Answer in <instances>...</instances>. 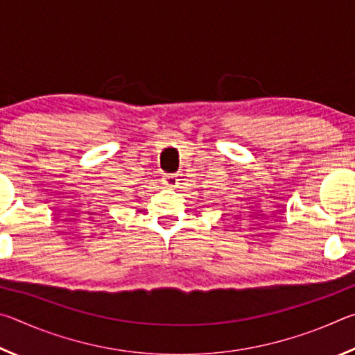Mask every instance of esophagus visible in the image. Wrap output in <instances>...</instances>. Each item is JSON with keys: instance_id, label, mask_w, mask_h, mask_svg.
<instances>
[{"instance_id": "esophagus-1", "label": "esophagus", "mask_w": 355, "mask_h": 355, "mask_svg": "<svg viewBox=\"0 0 355 355\" xmlns=\"http://www.w3.org/2000/svg\"><path fill=\"white\" fill-rule=\"evenodd\" d=\"M163 184L166 186V188H175V186L178 184V178L177 175H164L163 177Z\"/></svg>"}]
</instances>
